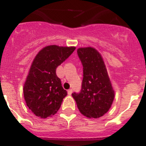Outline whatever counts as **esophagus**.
Instances as JSON below:
<instances>
[{
    "mask_svg": "<svg viewBox=\"0 0 146 146\" xmlns=\"http://www.w3.org/2000/svg\"><path fill=\"white\" fill-rule=\"evenodd\" d=\"M72 92H73V89H68V94H72Z\"/></svg>",
    "mask_w": 146,
    "mask_h": 146,
    "instance_id": "obj_1",
    "label": "esophagus"
}]
</instances>
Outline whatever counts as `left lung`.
Returning a JSON list of instances; mask_svg holds the SVG:
<instances>
[{"mask_svg":"<svg viewBox=\"0 0 146 146\" xmlns=\"http://www.w3.org/2000/svg\"><path fill=\"white\" fill-rule=\"evenodd\" d=\"M77 53L84 77L80 92H73L72 96L83 115L98 119L111 107L114 91L100 54L92 47L79 48Z\"/></svg>","mask_w":146,"mask_h":146,"instance_id":"left-lung-1","label":"left lung"}]
</instances>
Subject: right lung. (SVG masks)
<instances>
[{
  "label": "right lung",
  "instance_id": "add662e5",
  "mask_svg": "<svg viewBox=\"0 0 146 146\" xmlns=\"http://www.w3.org/2000/svg\"><path fill=\"white\" fill-rule=\"evenodd\" d=\"M76 47L51 45L35 56L24 85V97L29 109L46 119L54 115L68 94L62 88L56 69L74 52Z\"/></svg>",
  "mask_w": 146,
  "mask_h": 146
}]
</instances>
